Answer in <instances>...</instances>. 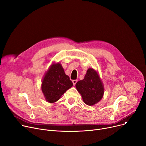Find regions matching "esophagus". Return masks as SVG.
Wrapping results in <instances>:
<instances>
[{
  "mask_svg": "<svg viewBox=\"0 0 146 146\" xmlns=\"http://www.w3.org/2000/svg\"><path fill=\"white\" fill-rule=\"evenodd\" d=\"M76 82H77V80H72V83H73V85H75V84H76Z\"/></svg>",
  "mask_w": 146,
  "mask_h": 146,
  "instance_id": "34e87169",
  "label": "esophagus"
}]
</instances>
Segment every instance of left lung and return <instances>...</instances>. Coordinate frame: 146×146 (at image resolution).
<instances>
[{
  "instance_id": "8db88e82",
  "label": "left lung",
  "mask_w": 146,
  "mask_h": 146,
  "mask_svg": "<svg viewBox=\"0 0 146 146\" xmlns=\"http://www.w3.org/2000/svg\"><path fill=\"white\" fill-rule=\"evenodd\" d=\"M75 86L84 102L88 106L96 104L103 97V85L97 72L91 68L88 70L84 78L77 82Z\"/></svg>"
}]
</instances>
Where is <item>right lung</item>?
I'll list each match as a JSON object with an SVG mask.
<instances>
[{
    "instance_id": "add662e5",
    "label": "right lung",
    "mask_w": 146,
    "mask_h": 146,
    "mask_svg": "<svg viewBox=\"0 0 146 146\" xmlns=\"http://www.w3.org/2000/svg\"><path fill=\"white\" fill-rule=\"evenodd\" d=\"M70 77L65 74L61 65L52 64L42 82V91L46 100L52 103L58 101L65 92L72 87Z\"/></svg>"
}]
</instances>
